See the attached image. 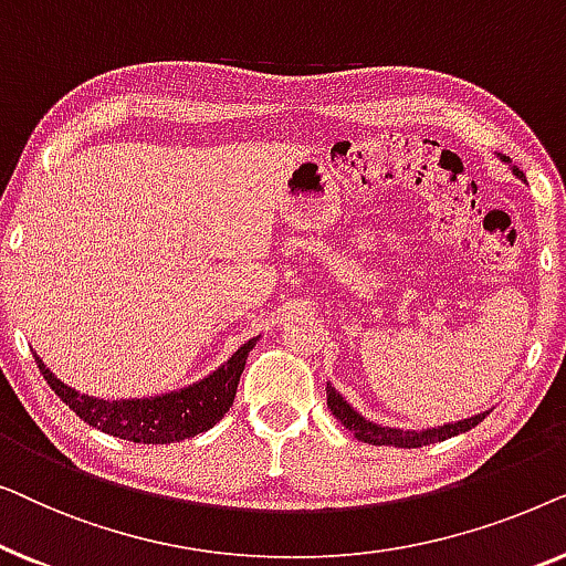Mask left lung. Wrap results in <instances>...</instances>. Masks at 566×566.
<instances>
[{"instance_id":"obj_1","label":"left lung","mask_w":566,"mask_h":566,"mask_svg":"<svg viewBox=\"0 0 566 566\" xmlns=\"http://www.w3.org/2000/svg\"><path fill=\"white\" fill-rule=\"evenodd\" d=\"M497 157L505 161V165H510V157H505V154H497ZM510 169H513L515 177L525 180V175L515 165H510ZM327 407H329V412L335 415L337 420L353 432L355 438L363 440V443L394 446V448H422V446H430V443H440V440H448V438L459 436V432H469L471 428H476V424L482 422L486 415H490V409H486V412L467 417V420L443 422V424H436V428H422V430L386 428V424H378L374 420H368V417H363L358 409H355L350 401H347L343 394H339L329 381H327Z\"/></svg>"}]
</instances>
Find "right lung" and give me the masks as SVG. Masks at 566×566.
I'll return each instance as SVG.
<instances>
[{"mask_svg":"<svg viewBox=\"0 0 566 566\" xmlns=\"http://www.w3.org/2000/svg\"><path fill=\"white\" fill-rule=\"evenodd\" d=\"M260 343V337L247 339L239 350L223 360L219 368L211 374L198 378L182 389L154 394V397L142 399H103L90 397L72 389V386L61 381L53 370L35 355L38 368L56 397L74 409L84 422L92 428L107 432V436L120 440H134V443H180L198 432H206L229 412L234 405L237 384L242 376L244 363L250 358V350Z\"/></svg>","mask_w":566,"mask_h":566,"instance_id":"1","label":"right lung"}]
</instances>
